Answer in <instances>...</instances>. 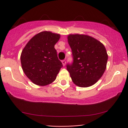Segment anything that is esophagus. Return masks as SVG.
Listing matches in <instances>:
<instances>
[{
	"mask_svg": "<svg viewBox=\"0 0 128 128\" xmlns=\"http://www.w3.org/2000/svg\"><path fill=\"white\" fill-rule=\"evenodd\" d=\"M62 63L63 66H66V61H65V60H62Z\"/></svg>",
	"mask_w": 128,
	"mask_h": 128,
	"instance_id": "obj_1",
	"label": "esophagus"
}]
</instances>
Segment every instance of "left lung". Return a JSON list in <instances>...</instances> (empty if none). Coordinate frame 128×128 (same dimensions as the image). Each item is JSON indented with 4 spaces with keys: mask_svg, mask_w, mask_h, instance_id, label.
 <instances>
[{
    "mask_svg": "<svg viewBox=\"0 0 128 128\" xmlns=\"http://www.w3.org/2000/svg\"><path fill=\"white\" fill-rule=\"evenodd\" d=\"M67 40L73 57L72 64L67 65L72 80L80 87L92 86L106 70L108 54L105 46L87 35L70 34Z\"/></svg>",
    "mask_w": 128,
    "mask_h": 128,
    "instance_id": "1",
    "label": "left lung"
}]
</instances>
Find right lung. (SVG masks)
I'll use <instances>...</instances> for the list:
<instances>
[{"label": "right lung", "mask_w": 128, "mask_h": 128, "mask_svg": "<svg viewBox=\"0 0 128 128\" xmlns=\"http://www.w3.org/2000/svg\"><path fill=\"white\" fill-rule=\"evenodd\" d=\"M60 38L58 34L42 31L36 34L22 50L20 60L23 72L35 84L52 83L62 67L54 48Z\"/></svg>", "instance_id": "add662e5"}]
</instances>
